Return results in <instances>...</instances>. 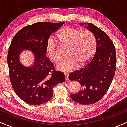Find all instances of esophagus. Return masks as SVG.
<instances>
[{
	"instance_id": "esophagus-1",
	"label": "esophagus",
	"mask_w": 127,
	"mask_h": 127,
	"mask_svg": "<svg viewBox=\"0 0 127 127\" xmlns=\"http://www.w3.org/2000/svg\"><path fill=\"white\" fill-rule=\"evenodd\" d=\"M65 75V80L66 81H68V73H64Z\"/></svg>"
}]
</instances>
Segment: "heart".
I'll return each mask as SVG.
<instances>
[{"mask_svg": "<svg viewBox=\"0 0 127 127\" xmlns=\"http://www.w3.org/2000/svg\"><path fill=\"white\" fill-rule=\"evenodd\" d=\"M58 40L66 46L67 59L63 60L57 68L62 72H69L75 69L80 65L85 64L91 59L96 49V39L91 31L85 30L81 31L72 27H65L57 33ZM46 57L54 62L60 60V55L56 43L52 39L46 42L45 46Z\"/></svg>", "mask_w": 127, "mask_h": 127, "instance_id": "obj_1", "label": "heart"}]
</instances>
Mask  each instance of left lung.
Listing matches in <instances>:
<instances>
[{"label": "left lung", "mask_w": 127, "mask_h": 127, "mask_svg": "<svg viewBox=\"0 0 127 127\" xmlns=\"http://www.w3.org/2000/svg\"><path fill=\"white\" fill-rule=\"evenodd\" d=\"M86 27L95 37V54L88 64L71 73L68 78L78 81L82 87L78 93L71 94L72 100L79 104L88 105L98 102L107 93L115 76L116 57L113 43L103 30L92 23H88Z\"/></svg>", "instance_id": "left-lung-1"}]
</instances>
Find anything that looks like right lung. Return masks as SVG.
Listing matches in <instances>:
<instances>
[{
    "instance_id": "1",
    "label": "right lung",
    "mask_w": 127,
    "mask_h": 127,
    "mask_svg": "<svg viewBox=\"0 0 127 127\" xmlns=\"http://www.w3.org/2000/svg\"><path fill=\"white\" fill-rule=\"evenodd\" d=\"M64 24L39 22L23 27L13 37L8 54L10 81L17 95L27 104L40 105L49 101L52 88L65 81L64 74L55 70L45 53L50 36ZM23 50H31L35 55L34 63L29 68L19 59Z\"/></svg>"
}]
</instances>
